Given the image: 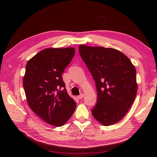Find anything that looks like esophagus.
<instances>
[{"label":"esophagus","instance_id":"esophagus-1","mask_svg":"<svg viewBox=\"0 0 157 157\" xmlns=\"http://www.w3.org/2000/svg\"><path fill=\"white\" fill-rule=\"evenodd\" d=\"M84 97V94H80L79 96H78V98L79 99H82V98H83Z\"/></svg>","mask_w":157,"mask_h":157}]
</instances>
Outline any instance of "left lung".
I'll use <instances>...</instances> for the list:
<instances>
[{
	"instance_id": "1",
	"label": "left lung",
	"mask_w": 157,
	"mask_h": 157,
	"mask_svg": "<svg viewBox=\"0 0 157 157\" xmlns=\"http://www.w3.org/2000/svg\"><path fill=\"white\" fill-rule=\"evenodd\" d=\"M78 50L96 82L98 101L92 115L103 126L115 124L125 116L136 98L134 65L114 48L80 44Z\"/></svg>"
}]
</instances>
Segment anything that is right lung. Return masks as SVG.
Instances as JSON below:
<instances>
[{
	"label": "right lung",
	"mask_w": 157,
	"mask_h": 157,
	"mask_svg": "<svg viewBox=\"0 0 157 157\" xmlns=\"http://www.w3.org/2000/svg\"><path fill=\"white\" fill-rule=\"evenodd\" d=\"M75 54L73 47L46 48L26 65L23 85L28 105L42 120L55 126L64 125L77 105L61 76Z\"/></svg>",
	"instance_id": "right-lung-1"
}]
</instances>
